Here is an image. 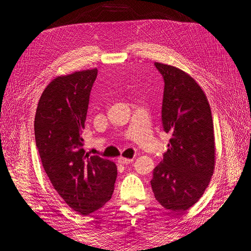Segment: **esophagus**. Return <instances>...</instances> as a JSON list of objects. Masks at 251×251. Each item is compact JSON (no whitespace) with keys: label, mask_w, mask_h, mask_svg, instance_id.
Instances as JSON below:
<instances>
[{"label":"esophagus","mask_w":251,"mask_h":251,"mask_svg":"<svg viewBox=\"0 0 251 251\" xmlns=\"http://www.w3.org/2000/svg\"><path fill=\"white\" fill-rule=\"evenodd\" d=\"M117 162H119L120 164H130L134 162V158H126V157H119V159H117Z\"/></svg>","instance_id":"esophagus-1"}]
</instances>
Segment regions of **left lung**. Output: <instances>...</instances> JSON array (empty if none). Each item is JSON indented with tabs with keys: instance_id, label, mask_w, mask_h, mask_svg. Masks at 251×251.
Segmentation results:
<instances>
[{
	"instance_id": "1",
	"label": "left lung",
	"mask_w": 251,
	"mask_h": 251,
	"mask_svg": "<svg viewBox=\"0 0 251 251\" xmlns=\"http://www.w3.org/2000/svg\"><path fill=\"white\" fill-rule=\"evenodd\" d=\"M164 78L163 128L172 135L151 186L166 209L183 212L204 194L215 169V135L210 105L195 79L180 69L155 62Z\"/></svg>"
}]
</instances>
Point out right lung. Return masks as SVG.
<instances>
[{"mask_svg":"<svg viewBox=\"0 0 251 251\" xmlns=\"http://www.w3.org/2000/svg\"><path fill=\"white\" fill-rule=\"evenodd\" d=\"M98 70L57 76L39 100L34 119L37 150L45 173L61 199L87 216L110 201L116 165L83 149L82 131Z\"/></svg>","mask_w":251,"mask_h":251,"instance_id":"obj_1","label":"right lung"}]
</instances>
